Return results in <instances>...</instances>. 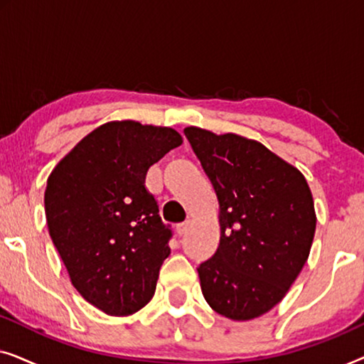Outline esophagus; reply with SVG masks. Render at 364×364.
Returning <instances> with one entry per match:
<instances>
[{
    "instance_id": "esophagus-1",
    "label": "esophagus",
    "mask_w": 364,
    "mask_h": 364,
    "mask_svg": "<svg viewBox=\"0 0 364 364\" xmlns=\"http://www.w3.org/2000/svg\"><path fill=\"white\" fill-rule=\"evenodd\" d=\"M187 230H188V222H182V223H178V225H177V235L178 237L186 235Z\"/></svg>"
}]
</instances>
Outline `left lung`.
I'll return each mask as SVG.
<instances>
[{
	"mask_svg": "<svg viewBox=\"0 0 364 364\" xmlns=\"http://www.w3.org/2000/svg\"><path fill=\"white\" fill-rule=\"evenodd\" d=\"M218 198L220 245L198 267L208 305L233 321L283 300L310 257L316 230L303 173L255 139L183 129Z\"/></svg>",
	"mask_w": 364,
	"mask_h": 364,
	"instance_id": "8db88e82",
	"label": "left lung"
}]
</instances>
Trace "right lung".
I'll return each instance as SVG.
<instances>
[{"mask_svg": "<svg viewBox=\"0 0 364 364\" xmlns=\"http://www.w3.org/2000/svg\"><path fill=\"white\" fill-rule=\"evenodd\" d=\"M181 144L172 127L111 121L49 173V235L73 287L106 315H132L154 296L171 230L144 183L149 167Z\"/></svg>", "mask_w": 364, "mask_h": 364, "instance_id": "obj_1", "label": "right lung"}]
</instances>
